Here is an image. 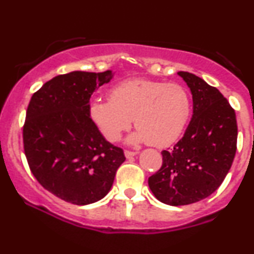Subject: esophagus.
Here are the masks:
<instances>
[{
  "label": "esophagus",
  "mask_w": 254,
  "mask_h": 254,
  "mask_svg": "<svg viewBox=\"0 0 254 254\" xmlns=\"http://www.w3.org/2000/svg\"><path fill=\"white\" fill-rule=\"evenodd\" d=\"M124 155L127 159H130V157H133L135 155H137L136 151H130V150H125L124 151Z\"/></svg>",
  "instance_id": "34e87169"
}]
</instances>
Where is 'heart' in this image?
<instances>
[{
	"instance_id": "obj_1",
	"label": "heart",
	"mask_w": 254,
	"mask_h": 254,
	"mask_svg": "<svg viewBox=\"0 0 254 254\" xmlns=\"http://www.w3.org/2000/svg\"><path fill=\"white\" fill-rule=\"evenodd\" d=\"M88 115L107 141H117L133 121L138 130L129 137V143L148 142L164 148L183 133L191 115V99L178 83L135 78L113 87L110 100L93 99Z\"/></svg>"
}]
</instances>
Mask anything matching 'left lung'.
I'll return each mask as SVG.
<instances>
[{
	"label": "left lung",
	"instance_id": "1",
	"mask_svg": "<svg viewBox=\"0 0 254 254\" xmlns=\"http://www.w3.org/2000/svg\"><path fill=\"white\" fill-rule=\"evenodd\" d=\"M191 90L193 115L183 138L162 151V166L149 177L160 202L179 206L199 202L217 190L237 151L235 111L220 90L188 71L178 72Z\"/></svg>",
	"mask_w": 254,
	"mask_h": 254
}]
</instances>
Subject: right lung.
Listing matches in <instances>:
<instances>
[{
  "label": "right lung",
  "instance_id": "right-lung-1",
  "mask_svg": "<svg viewBox=\"0 0 254 254\" xmlns=\"http://www.w3.org/2000/svg\"><path fill=\"white\" fill-rule=\"evenodd\" d=\"M112 70L58 75L32 95L24 125L31 172L52 194L76 205L109 193L123 149L107 142L88 115L93 92L110 82Z\"/></svg>",
  "mask_w": 254,
  "mask_h": 254
}]
</instances>
